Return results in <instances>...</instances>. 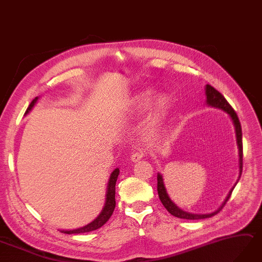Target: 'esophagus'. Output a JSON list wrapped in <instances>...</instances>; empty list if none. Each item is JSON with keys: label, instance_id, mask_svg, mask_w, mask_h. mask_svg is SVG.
<instances>
[{"label": "esophagus", "instance_id": "1", "mask_svg": "<svg viewBox=\"0 0 262 262\" xmlns=\"http://www.w3.org/2000/svg\"><path fill=\"white\" fill-rule=\"evenodd\" d=\"M143 158H144V153L142 151H137L131 154V160L132 162H134V163H136V162H139L140 160H142Z\"/></svg>", "mask_w": 262, "mask_h": 262}]
</instances>
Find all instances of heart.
<instances>
[{
    "label": "heart",
    "instance_id": "b5f03b06",
    "mask_svg": "<svg viewBox=\"0 0 262 262\" xmlns=\"http://www.w3.org/2000/svg\"><path fill=\"white\" fill-rule=\"evenodd\" d=\"M154 97L155 91L153 89H145L132 98L130 105L133 112L142 114V112L150 108V105L152 104L150 118H148V124H150L151 128H158V126L164 122L169 110H171V98L165 94H161L155 99Z\"/></svg>",
    "mask_w": 262,
    "mask_h": 262
}]
</instances>
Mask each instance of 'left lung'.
I'll return each instance as SVG.
<instances>
[{
	"label": "left lung",
	"instance_id": "1",
	"mask_svg": "<svg viewBox=\"0 0 262 262\" xmlns=\"http://www.w3.org/2000/svg\"><path fill=\"white\" fill-rule=\"evenodd\" d=\"M205 94H206V103L210 107L214 108H218L223 111H225L226 114H228L229 117L231 118V121L234 123L235 126V132H236V141H237V145H238V151H239V178L238 181L242 176V172H243V132H242V125H240L238 116L235 112V110L231 108V105L228 103V101L226 100L225 97L217 91L214 87H211L210 84H206V88H205ZM238 181L236 182V184L238 183ZM235 184V186H236ZM235 186L230 189V192L228 194V196L226 197L225 202L223 203V205L219 207L217 210L213 211L210 214H192V213H187V211H184L183 209H181L180 207L176 206V205L171 201V199L168 197V194L166 192V188L164 185L163 182V176H162L160 173L158 174V193H159V197L160 201L163 204V206L167 209V211L171 215L179 217V218H183V219H204V218H209L213 217L214 215L218 214L219 211L223 209V207L225 206L226 202L229 200V197L234 190Z\"/></svg>",
	"mask_w": 262,
	"mask_h": 262
}]
</instances>
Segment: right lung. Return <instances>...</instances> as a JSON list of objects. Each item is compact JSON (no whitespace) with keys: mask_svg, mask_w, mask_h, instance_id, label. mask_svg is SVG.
<instances>
[{"mask_svg":"<svg viewBox=\"0 0 262 262\" xmlns=\"http://www.w3.org/2000/svg\"><path fill=\"white\" fill-rule=\"evenodd\" d=\"M38 97H36L34 100L31 102V104L28 105V108L26 110L25 114H28L32 110V108L34 107V104L36 103ZM119 168H116L114 172L111 173L110 179L108 182V188H107V194H105V204L101 210L100 215H99L94 222H91L90 224L83 226V227L77 228V229H73V230H61V232L63 234H83V232H89L96 230L98 228H100L101 226H103L105 223L109 221V218L111 217L112 213H114L115 207H116V182L118 179L119 175Z\"/></svg>","mask_w":262,"mask_h":262,"instance_id":"add662e5","label":"right lung"}]
</instances>
